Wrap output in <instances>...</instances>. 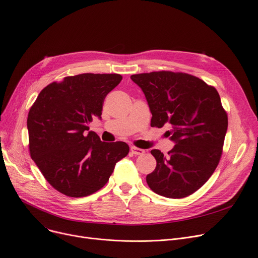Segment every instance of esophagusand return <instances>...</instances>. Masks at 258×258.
I'll list each match as a JSON object with an SVG mask.
<instances>
[{
	"mask_svg": "<svg viewBox=\"0 0 258 258\" xmlns=\"http://www.w3.org/2000/svg\"><path fill=\"white\" fill-rule=\"evenodd\" d=\"M131 152H132L135 156L143 155V154L145 153V151L142 150V148H138V147H135V146H132V147H131Z\"/></svg>",
	"mask_w": 258,
	"mask_h": 258,
	"instance_id": "esophagus-1",
	"label": "esophagus"
}]
</instances>
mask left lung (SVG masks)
<instances>
[{
    "label": "left lung",
    "mask_w": 258,
    "mask_h": 258,
    "mask_svg": "<svg viewBox=\"0 0 258 258\" xmlns=\"http://www.w3.org/2000/svg\"><path fill=\"white\" fill-rule=\"evenodd\" d=\"M131 79L145 95L151 125L170 124L166 134L175 144L166 156L151 152L157 166L146 175L148 186L169 199L192 195L208 181L222 156L228 117L218 91L186 73L160 71Z\"/></svg>",
    "instance_id": "obj_1"
}]
</instances>
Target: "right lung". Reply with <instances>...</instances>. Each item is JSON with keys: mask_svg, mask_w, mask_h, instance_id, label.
Returning a JSON list of instances; mask_svg holds the SVG:
<instances>
[{"mask_svg": "<svg viewBox=\"0 0 258 258\" xmlns=\"http://www.w3.org/2000/svg\"><path fill=\"white\" fill-rule=\"evenodd\" d=\"M121 79L119 74L68 76L40 91L30 108L31 158L48 183L64 196L98 191L130 152L125 142H102L96 133L87 132L94 117L101 119L104 98Z\"/></svg>", "mask_w": 258, "mask_h": 258, "instance_id": "obj_1", "label": "right lung"}]
</instances>
